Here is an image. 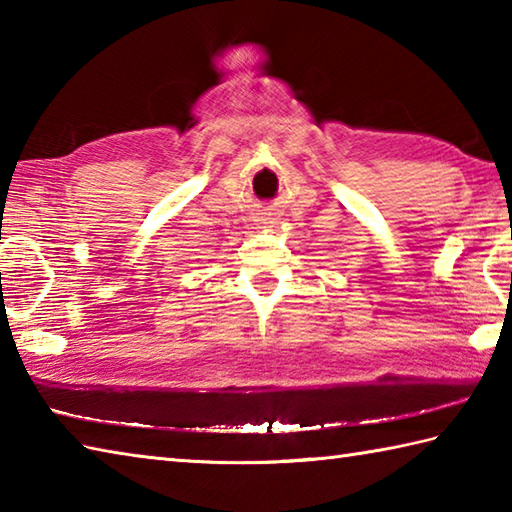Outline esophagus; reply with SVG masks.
Listing matches in <instances>:
<instances>
[{"label":"esophagus","mask_w":512,"mask_h":512,"mask_svg":"<svg viewBox=\"0 0 512 512\" xmlns=\"http://www.w3.org/2000/svg\"><path fill=\"white\" fill-rule=\"evenodd\" d=\"M255 222L259 224V228H270V226H275V215L266 208V210H262V213H257Z\"/></svg>","instance_id":"obj_1"}]
</instances>
